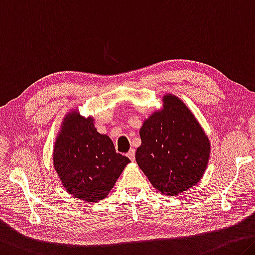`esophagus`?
Returning <instances> with one entry per match:
<instances>
[{
    "instance_id": "obj_1",
    "label": "esophagus",
    "mask_w": 255,
    "mask_h": 255,
    "mask_svg": "<svg viewBox=\"0 0 255 255\" xmlns=\"http://www.w3.org/2000/svg\"><path fill=\"white\" fill-rule=\"evenodd\" d=\"M127 156H128L129 159H130L131 161H134V160H135V149L131 148L130 151H129V152L127 153Z\"/></svg>"
}]
</instances>
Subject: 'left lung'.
<instances>
[{
  "instance_id": "left-lung-1",
  "label": "left lung",
  "mask_w": 255,
  "mask_h": 255,
  "mask_svg": "<svg viewBox=\"0 0 255 255\" xmlns=\"http://www.w3.org/2000/svg\"><path fill=\"white\" fill-rule=\"evenodd\" d=\"M136 162L157 191L178 195L199 183L210 157V143L193 113L173 95L144 121Z\"/></svg>"
}]
</instances>
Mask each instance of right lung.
<instances>
[{"instance_id": "1", "label": "right lung", "mask_w": 255, "mask_h": 255, "mask_svg": "<svg viewBox=\"0 0 255 255\" xmlns=\"http://www.w3.org/2000/svg\"><path fill=\"white\" fill-rule=\"evenodd\" d=\"M53 162L68 193L99 202L111 192L130 160L116 152L110 137L96 130L93 118L71 112L55 140Z\"/></svg>"}]
</instances>
